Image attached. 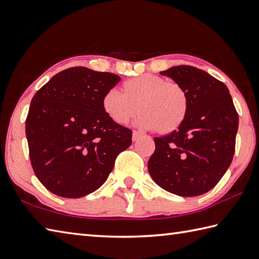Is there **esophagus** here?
<instances>
[{
    "instance_id": "1",
    "label": "esophagus",
    "mask_w": 259,
    "mask_h": 259,
    "mask_svg": "<svg viewBox=\"0 0 259 259\" xmlns=\"http://www.w3.org/2000/svg\"><path fill=\"white\" fill-rule=\"evenodd\" d=\"M142 135V133L141 132H139V131H133V135H132V139H133V141H137V140L141 137Z\"/></svg>"
}]
</instances>
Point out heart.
I'll use <instances>...</instances> for the list:
<instances>
[{
  "mask_svg": "<svg viewBox=\"0 0 259 259\" xmlns=\"http://www.w3.org/2000/svg\"><path fill=\"white\" fill-rule=\"evenodd\" d=\"M106 115L118 125H126L138 115L139 124L167 134L179 128L188 113L189 97L183 86L166 81L162 77L146 74L124 83V94L116 89L106 92L102 99Z\"/></svg>",
  "mask_w": 259,
  "mask_h": 259,
  "instance_id": "b5f03b06",
  "label": "heart"
}]
</instances>
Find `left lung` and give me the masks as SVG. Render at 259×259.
<instances>
[{
    "instance_id": "left-lung-1",
    "label": "left lung",
    "mask_w": 259,
    "mask_h": 259,
    "mask_svg": "<svg viewBox=\"0 0 259 259\" xmlns=\"http://www.w3.org/2000/svg\"><path fill=\"white\" fill-rule=\"evenodd\" d=\"M160 74L183 86L189 108L178 130L155 138L149 173L176 196H200L220 182L232 162L238 112L226 85L206 71L182 65Z\"/></svg>"
}]
</instances>
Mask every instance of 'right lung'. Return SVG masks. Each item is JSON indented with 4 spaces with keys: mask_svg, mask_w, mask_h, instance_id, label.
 <instances>
[{
    "mask_svg": "<svg viewBox=\"0 0 259 259\" xmlns=\"http://www.w3.org/2000/svg\"><path fill=\"white\" fill-rule=\"evenodd\" d=\"M119 80L111 72L72 67L31 99L26 119L29 158L50 192L63 198L94 192L132 144V131L113 122L102 108L103 95Z\"/></svg>",
    "mask_w": 259,
    "mask_h": 259,
    "instance_id": "add662e5",
    "label": "right lung"
}]
</instances>
